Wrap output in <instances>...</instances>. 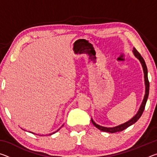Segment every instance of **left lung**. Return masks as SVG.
Segmentation results:
<instances>
[{
	"label": "left lung",
	"instance_id": "1",
	"mask_svg": "<svg viewBox=\"0 0 157 157\" xmlns=\"http://www.w3.org/2000/svg\"><path fill=\"white\" fill-rule=\"evenodd\" d=\"M133 52H134V55H135V57H136L137 59H139L140 62L141 63L142 66H143V72H144V78H145V94L144 98H143L142 104H141V105H140L139 111H138L137 113L134 117H133L132 119H130L129 121L126 122V123L120 124V125L116 126V127H105L100 126V125H99V124L95 123V122L93 121V119L91 118V122H92V123L94 124V125L95 127H97L98 129L101 130V131L109 132V133H115V132L123 131V130L125 129L130 125H132V124L136 123V122L140 118V117L141 116L143 111H144V109H145V107L146 102H147V98L149 95V90H150V82H149L148 78H147V66H146V64H145V61H144V59H143V58L142 57L141 55H140V53L137 51L136 49L135 48H133Z\"/></svg>",
	"mask_w": 157,
	"mask_h": 157
}]
</instances>
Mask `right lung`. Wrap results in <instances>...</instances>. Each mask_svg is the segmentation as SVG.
<instances>
[{"label":"right lung","mask_w":157,"mask_h":157,"mask_svg":"<svg viewBox=\"0 0 157 157\" xmlns=\"http://www.w3.org/2000/svg\"><path fill=\"white\" fill-rule=\"evenodd\" d=\"M62 126H63V125H62ZM59 129H58V130H59ZM58 130H57V131H56V132H57L58 131ZM55 132H53V133H52V134H50L49 135H51V134H55ZM31 133H33V132H31ZM33 134H34V133H33Z\"/></svg>","instance_id":"obj_1"}]
</instances>
